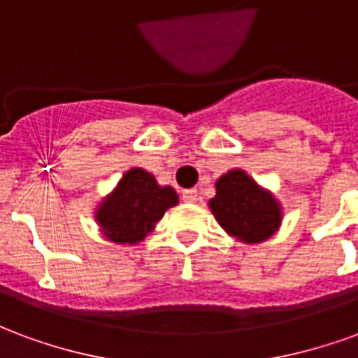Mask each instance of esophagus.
Masks as SVG:
<instances>
[{
    "label": "esophagus",
    "mask_w": 358,
    "mask_h": 358,
    "mask_svg": "<svg viewBox=\"0 0 358 358\" xmlns=\"http://www.w3.org/2000/svg\"><path fill=\"white\" fill-rule=\"evenodd\" d=\"M197 197H199V195H197V189H184V192H182V199L186 203H195L197 201Z\"/></svg>",
    "instance_id": "1"
}]
</instances>
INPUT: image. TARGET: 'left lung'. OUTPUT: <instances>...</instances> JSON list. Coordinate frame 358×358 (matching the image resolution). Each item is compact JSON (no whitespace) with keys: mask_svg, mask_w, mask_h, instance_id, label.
Instances as JSON below:
<instances>
[{"mask_svg":"<svg viewBox=\"0 0 358 358\" xmlns=\"http://www.w3.org/2000/svg\"><path fill=\"white\" fill-rule=\"evenodd\" d=\"M215 187L217 195L209 201V209L228 236L241 243H263L280 230L282 203L245 171L224 172Z\"/></svg>","mask_w":358,"mask_h":358,"instance_id":"left-lung-1","label":"left lung"}]
</instances>
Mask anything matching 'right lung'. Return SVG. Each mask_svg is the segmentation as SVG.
Wrapping results in <instances>:
<instances>
[{"label":"right lung","mask_w":358,"mask_h":358,"mask_svg":"<svg viewBox=\"0 0 358 358\" xmlns=\"http://www.w3.org/2000/svg\"><path fill=\"white\" fill-rule=\"evenodd\" d=\"M176 205L178 194L174 187L161 186L151 172L132 166L95 205L94 220L103 238L110 243L136 245L145 240L164 213Z\"/></svg>","instance_id":"1"}]
</instances>
